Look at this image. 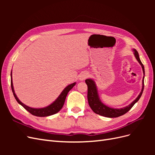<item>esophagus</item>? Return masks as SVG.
I'll use <instances>...</instances> for the list:
<instances>
[{"mask_svg": "<svg viewBox=\"0 0 155 155\" xmlns=\"http://www.w3.org/2000/svg\"><path fill=\"white\" fill-rule=\"evenodd\" d=\"M88 72H83L80 74H79V79L80 81H83V80H85V79L88 77Z\"/></svg>", "mask_w": 155, "mask_h": 155, "instance_id": "obj_1", "label": "esophagus"}]
</instances>
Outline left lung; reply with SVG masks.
<instances>
[{
    "mask_svg": "<svg viewBox=\"0 0 155 155\" xmlns=\"http://www.w3.org/2000/svg\"><path fill=\"white\" fill-rule=\"evenodd\" d=\"M133 51L135 58L137 59L138 62L140 64V65H141L143 73V77L142 79V88L141 92L139 94L138 97L129 105L123 108H120V109H114V108L109 107L105 105L104 104H103L101 101L100 100L99 94H98L97 88L94 80L92 79H87L85 80V83L88 87V102L89 106L91 108V109L96 114L107 117V118H117V117L122 116L125 114L126 112H127L131 108L133 107V105L136 103L139 100L140 97H141L144 88V67L143 64L142 63L141 61H140L139 54L137 50L133 49Z\"/></svg>",
    "mask_w": 155,
    "mask_h": 155,
    "instance_id": "obj_1",
    "label": "left lung"
}]
</instances>
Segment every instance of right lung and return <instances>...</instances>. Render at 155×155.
Segmentation results:
<instances>
[{
    "mask_svg": "<svg viewBox=\"0 0 155 155\" xmlns=\"http://www.w3.org/2000/svg\"><path fill=\"white\" fill-rule=\"evenodd\" d=\"M76 84V82H74L65 87L64 88V90L61 92V93L60 94V95L58 96L57 99H56L53 103H51L50 105H48L47 107H45L43 108H33L24 104L17 97V95L15 93V91H14V88L13 85L12 70L11 72V87H12L13 96L15 97V100H17V101L18 103V104H19L21 105H22L26 110L28 111L32 115L39 116V117L49 116L58 113V112L62 109L68 92L71 90Z\"/></svg>",
    "mask_w": 155,
    "mask_h": 155,
    "instance_id": "add662e5",
    "label": "right lung"
}]
</instances>
